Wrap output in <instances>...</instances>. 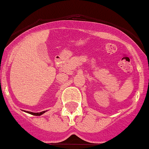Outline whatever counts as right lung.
Returning <instances> with one entry per match:
<instances>
[{"label": "right lung", "mask_w": 149, "mask_h": 149, "mask_svg": "<svg viewBox=\"0 0 149 149\" xmlns=\"http://www.w3.org/2000/svg\"><path fill=\"white\" fill-rule=\"evenodd\" d=\"M45 112V111H41V112H39V113H34V112H30V111H28V113H29V114H31V115H36V116H40V115H43V114H44Z\"/></svg>", "instance_id": "add662e5"}]
</instances>
